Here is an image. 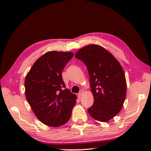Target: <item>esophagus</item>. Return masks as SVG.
<instances>
[{
	"instance_id": "esophagus-1",
	"label": "esophagus",
	"mask_w": 151,
	"mask_h": 151,
	"mask_svg": "<svg viewBox=\"0 0 151 151\" xmlns=\"http://www.w3.org/2000/svg\"><path fill=\"white\" fill-rule=\"evenodd\" d=\"M83 93H84V90H81V91H80V92L78 93V97H81V96L83 95Z\"/></svg>"
}]
</instances>
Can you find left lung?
I'll return each mask as SVG.
<instances>
[{
    "instance_id": "left-lung-1",
    "label": "left lung",
    "mask_w": 151,
    "mask_h": 151,
    "mask_svg": "<svg viewBox=\"0 0 151 151\" xmlns=\"http://www.w3.org/2000/svg\"><path fill=\"white\" fill-rule=\"evenodd\" d=\"M87 67L94 102L88 111L99 121L106 122L121 110L127 94V82L119 62L104 48L89 45L75 54Z\"/></svg>"
}]
</instances>
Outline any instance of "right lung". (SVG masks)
<instances>
[{
    "label": "right lung",
    "instance_id": "add662e5",
    "mask_svg": "<svg viewBox=\"0 0 151 151\" xmlns=\"http://www.w3.org/2000/svg\"><path fill=\"white\" fill-rule=\"evenodd\" d=\"M73 56L70 52H48L36 60L25 78L27 100L47 126H62L71 116L76 96L65 88L62 73Z\"/></svg>",
    "mask_w": 151,
    "mask_h": 151
}]
</instances>
